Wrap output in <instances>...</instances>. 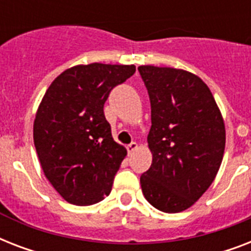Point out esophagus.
Wrapping results in <instances>:
<instances>
[{
  "label": "esophagus",
  "mask_w": 251,
  "mask_h": 251,
  "mask_svg": "<svg viewBox=\"0 0 251 251\" xmlns=\"http://www.w3.org/2000/svg\"><path fill=\"white\" fill-rule=\"evenodd\" d=\"M126 149H127V152H129V155H131V153H133L135 150H138V143H135V142H131V143H130V145L127 146Z\"/></svg>",
  "instance_id": "obj_1"
}]
</instances>
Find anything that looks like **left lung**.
I'll list each match as a JSON object with an SVG mask.
<instances>
[{
	"instance_id": "obj_1",
	"label": "left lung",
	"mask_w": 251,
	"mask_h": 251,
	"mask_svg": "<svg viewBox=\"0 0 251 251\" xmlns=\"http://www.w3.org/2000/svg\"><path fill=\"white\" fill-rule=\"evenodd\" d=\"M151 101L147 142L152 164L141 176L145 198L176 214L191 207L214 182L226 149V126L210 88L186 70L138 68Z\"/></svg>"
}]
</instances>
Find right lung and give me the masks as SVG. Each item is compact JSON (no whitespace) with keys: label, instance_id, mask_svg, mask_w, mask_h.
Returning <instances> with one entry per match:
<instances>
[{"label":"right lung","instance_id":"right-lung-1","mask_svg":"<svg viewBox=\"0 0 251 251\" xmlns=\"http://www.w3.org/2000/svg\"><path fill=\"white\" fill-rule=\"evenodd\" d=\"M134 73V65H76L45 92L33 143L45 177L66 202L91 206L109 195L127 151L114 142L104 104Z\"/></svg>","mask_w":251,"mask_h":251}]
</instances>
